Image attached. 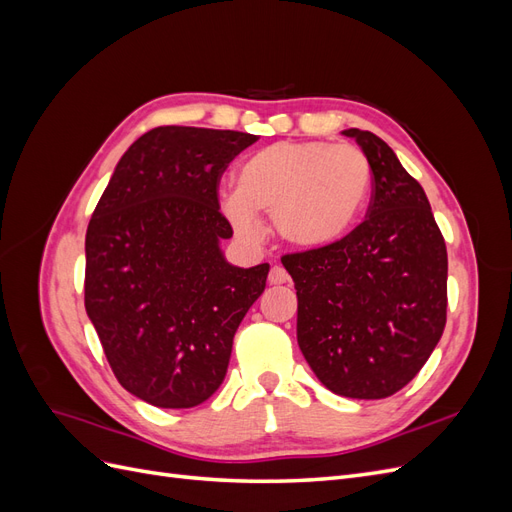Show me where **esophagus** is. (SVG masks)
<instances>
[{
    "mask_svg": "<svg viewBox=\"0 0 512 512\" xmlns=\"http://www.w3.org/2000/svg\"><path fill=\"white\" fill-rule=\"evenodd\" d=\"M288 280H290V277H288V273H286L284 267H273V269L269 271V284H271V286L286 284Z\"/></svg>",
    "mask_w": 512,
    "mask_h": 512,
    "instance_id": "obj_1",
    "label": "esophagus"
}]
</instances>
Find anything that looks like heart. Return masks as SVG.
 Segmentation results:
<instances>
[{
  "mask_svg": "<svg viewBox=\"0 0 512 512\" xmlns=\"http://www.w3.org/2000/svg\"><path fill=\"white\" fill-rule=\"evenodd\" d=\"M369 188L371 166L359 147L286 141L239 166L224 211L241 235H254V215H265L284 243L320 250L352 228Z\"/></svg>",
  "mask_w": 512,
  "mask_h": 512,
  "instance_id": "b5f03b06",
  "label": "heart"
}]
</instances>
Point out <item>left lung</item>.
<instances>
[{"mask_svg": "<svg viewBox=\"0 0 512 512\" xmlns=\"http://www.w3.org/2000/svg\"><path fill=\"white\" fill-rule=\"evenodd\" d=\"M371 166L365 220L320 250L282 256L297 290L299 348L329 391L391 397L446 327L448 258L429 200L380 136L350 128Z\"/></svg>", "mask_w": 512, "mask_h": 512, "instance_id": "left-lung-1", "label": "left lung"}]
</instances>
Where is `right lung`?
<instances>
[{"mask_svg":"<svg viewBox=\"0 0 512 512\" xmlns=\"http://www.w3.org/2000/svg\"><path fill=\"white\" fill-rule=\"evenodd\" d=\"M256 134L160 126L123 153L85 239V309L123 389L194 408L224 382L269 265L232 267L220 179Z\"/></svg>","mask_w":512,"mask_h":512,"instance_id":"1","label":"right lung"}]
</instances>
